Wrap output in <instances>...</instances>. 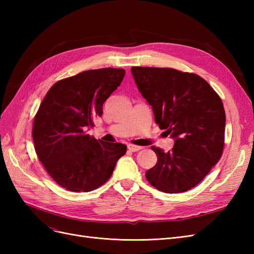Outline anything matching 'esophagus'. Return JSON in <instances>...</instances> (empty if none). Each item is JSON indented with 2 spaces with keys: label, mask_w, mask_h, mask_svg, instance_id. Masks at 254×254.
<instances>
[{
  "label": "esophagus",
  "mask_w": 254,
  "mask_h": 254,
  "mask_svg": "<svg viewBox=\"0 0 254 254\" xmlns=\"http://www.w3.org/2000/svg\"><path fill=\"white\" fill-rule=\"evenodd\" d=\"M128 149L130 150V151H139V150H141L142 149V147L141 146H136V145H133V144H129L128 145Z\"/></svg>",
  "instance_id": "esophagus-1"
}]
</instances>
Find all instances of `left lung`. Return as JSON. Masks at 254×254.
<instances>
[{
	"mask_svg": "<svg viewBox=\"0 0 254 254\" xmlns=\"http://www.w3.org/2000/svg\"><path fill=\"white\" fill-rule=\"evenodd\" d=\"M137 89L155 121L175 139L172 150L152 146L157 164L146 179L168 194L195 188L221 158L226 113L221 98L200 76L172 67L132 66Z\"/></svg>",
	"mask_w": 254,
	"mask_h": 254,
	"instance_id": "1",
	"label": "left lung"
}]
</instances>
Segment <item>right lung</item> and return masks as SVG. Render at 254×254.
I'll return each mask as SVG.
<instances>
[{
	"label": "right lung",
	"mask_w": 254,
	"mask_h": 254,
	"mask_svg": "<svg viewBox=\"0 0 254 254\" xmlns=\"http://www.w3.org/2000/svg\"><path fill=\"white\" fill-rule=\"evenodd\" d=\"M125 73L113 67L84 71L54 83L43 98L33 124L35 150L61 188L76 193L99 188L126 153V145L104 143L87 133Z\"/></svg>",
	"instance_id": "right-lung-1"
}]
</instances>
